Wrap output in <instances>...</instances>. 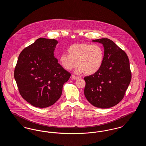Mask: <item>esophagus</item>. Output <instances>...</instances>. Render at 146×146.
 I'll return each instance as SVG.
<instances>
[{
  "label": "esophagus",
  "mask_w": 146,
  "mask_h": 146,
  "mask_svg": "<svg viewBox=\"0 0 146 146\" xmlns=\"http://www.w3.org/2000/svg\"><path fill=\"white\" fill-rule=\"evenodd\" d=\"M72 79H74V80H76V79L79 78L78 76H72Z\"/></svg>",
  "instance_id": "34e87169"
}]
</instances>
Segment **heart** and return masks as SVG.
Instances as JSON below:
<instances>
[{
  "mask_svg": "<svg viewBox=\"0 0 146 146\" xmlns=\"http://www.w3.org/2000/svg\"><path fill=\"white\" fill-rule=\"evenodd\" d=\"M68 51L60 56L59 63L66 70H72L78 64L76 70L78 74L85 72L88 74H95L101 68L104 62V49L99 44H74L68 48Z\"/></svg>",
  "mask_w": 146,
  "mask_h": 146,
  "instance_id": "heart-1",
  "label": "heart"
}]
</instances>
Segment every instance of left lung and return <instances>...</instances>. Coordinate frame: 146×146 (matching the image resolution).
<instances>
[{"label": "left lung", "instance_id": "8db88e82", "mask_svg": "<svg viewBox=\"0 0 146 146\" xmlns=\"http://www.w3.org/2000/svg\"><path fill=\"white\" fill-rule=\"evenodd\" d=\"M92 42L103 44L104 62L96 73L84 78V95L95 107L111 108L123 100L131 82L129 60L125 51L108 38Z\"/></svg>", "mask_w": 146, "mask_h": 146}]
</instances>
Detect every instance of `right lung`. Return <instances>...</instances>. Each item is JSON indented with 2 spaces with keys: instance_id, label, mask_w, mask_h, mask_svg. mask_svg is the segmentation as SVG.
I'll return each mask as SVG.
<instances>
[{
  "instance_id": "1",
  "label": "right lung",
  "mask_w": 146,
  "mask_h": 146,
  "mask_svg": "<svg viewBox=\"0 0 146 146\" xmlns=\"http://www.w3.org/2000/svg\"><path fill=\"white\" fill-rule=\"evenodd\" d=\"M57 43L55 39L39 38L19 56L14 78L21 96L36 107L54 104L71 76L54 57Z\"/></svg>"
}]
</instances>
